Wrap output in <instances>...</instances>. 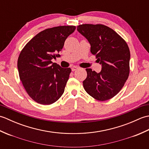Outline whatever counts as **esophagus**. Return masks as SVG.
I'll list each match as a JSON object with an SVG mask.
<instances>
[{"label": "esophagus", "mask_w": 149, "mask_h": 149, "mask_svg": "<svg viewBox=\"0 0 149 149\" xmlns=\"http://www.w3.org/2000/svg\"><path fill=\"white\" fill-rule=\"evenodd\" d=\"M78 68H79L77 67V66H73V67L72 68V72H74V71H75V70H77Z\"/></svg>", "instance_id": "esophagus-1"}]
</instances>
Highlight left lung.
I'll return each mask as SVG.
<instances>
[{
    "label": "left lung",
    "mask_w": 149,
    "mask_h": 149,
    "mask_svg": "<svg viewBox=\"0 0 149 149\" xmlns=\"http://www.w3.org/2000/svg\"><path fill=\"white\" fill-rule=\"evenodd\" d=\"M77 27L90 43L91 54L102 65L99 73L86 69L84 90L97 100H109L119 93L129 77L130 50L127 43L113 29L102 24H81Z\"/></svg>",
    "instance_id": "8db88e82"
}]
</instances>
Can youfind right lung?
Segmentation results:
<instances>
[{
    "label": "right lung",
    "mask_w": 149,
    "mask_h": 149,
    "mask_svg": "<svg viewBox=\"0 0 149 149\" xmlns=\"http://www.w3.org/2000/svg\"><path fill=\"white\" fill-rule=\"evenodd\" d=\"M75 28L62 26L43 30L21 50L17 61L19 77L27 94L37 103L50 105L64 93L71 68H63L52 59L60 56L66 39Z\"/></svg>",
    "instance_id": "obj_1"
}]
</instances>
